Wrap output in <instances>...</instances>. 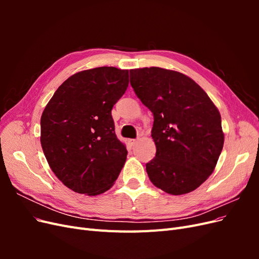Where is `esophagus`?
Masks as SVG:
<instances>
[{"label": "esophagus", "instance_id": "34e87169", "mask_svg": "<svg viewBox=\"0 0 259 259\" xmlns=\"http://www.w3.org/2000/svg\"><path fill=\"white\" fill-rule=\"evenodd\" d=\"M136 142H137V140H136V139H128V140H127V143H128V145H130L131 147H133V146H135Z\"/></svg>", "mask_w": 259, "mask_h": 259}]
</instances>
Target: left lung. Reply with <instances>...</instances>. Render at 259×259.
Here are the masks:
<instances>
[{
    "mask_svg": "<svg viewBox=\"0 0 259 259\" xmlns=\"http://www.w3.org/2000/svg\"><path fill=\"white\" fill-rule=\"evenodd\" d=\"M130 74L137 97L153 113L156 153L146 164L151 183L173 195L195 190L213 173L224 147L218 109L180 72L150 67Z\"/></svg>",
    "mask_w": 259,
    "mask_h": 259,
    "instance_id": "8db88e82",
    "label": "left lung"
}]
</instances>
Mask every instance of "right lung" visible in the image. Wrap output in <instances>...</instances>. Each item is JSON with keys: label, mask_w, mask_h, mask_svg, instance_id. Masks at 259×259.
<instances>
[{"label": "right lung", "mask_w": 259, "mask_h": 259, "mask_svg": "<svg viewBox=\"0 0 259 259\" xmlns=\"http://www.w3.org/2000/svg\"><path fill=\"white\" fill-rule=\"evenodd\" d=\"M128 86V70L99 67L71 75L46 105L41 145L60 182L97 195L113 186L127 150L114 132L111 110Z\"/></svg>", "instance_id": "add662e5"}]
</instances>
